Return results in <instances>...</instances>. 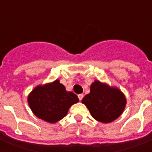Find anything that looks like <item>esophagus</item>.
I'll return each mask as SVG.
<instances>
[{
	"instance_id": "obj_1",
	"label": "esophagus",
	"mask_w": 152,
	"mask_h": 152,
	"mask_svg": "<svg viewBox=\"0 0 152 152\" xmlns=\"http://www.w3.org/2000/svg\"><path fill=\"white\" fill-rule=\"evenodd\" d=\"M83 97H84V94H78L79 100H81L83 99Z\"/></svg>"
}]
</instances>
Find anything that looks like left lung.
<instances>
[{
    "label": "left lung",
    "mask_w": 152,
    "mask_h": 152,
    "mask_svg": "<svg viewBox=\"0 0 152 152\" xmlns=\"http://www.w3.org/2000/svg\"><path fill=\"white\" fill-rule=\"evenodd\" d=\"M81 102L94 119L109 123L121 116L126 105V98L118 88L95 80L91 85V92Z\"/></svg>",
    "instance_id": "obj_1"
}]
</instances>
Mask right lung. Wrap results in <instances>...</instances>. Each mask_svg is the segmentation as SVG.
<instances>
[{"label": "right lung", "mask_w": 152, "mask_h": 152, "mask_svg": "<svg viewBox=\"0 0 152 152\" xmlns=\"http://www.w3.org/2000/svg\"><path fill=\"white\" fill-rule=\"evenodd\" d=\"M28 104L36 116L49 123H56L68 114V110L79 99L67 91L59 80L38 85L27 97Z\"/></svg>", "instance_id": "right-lung-1"}]
</instances>
